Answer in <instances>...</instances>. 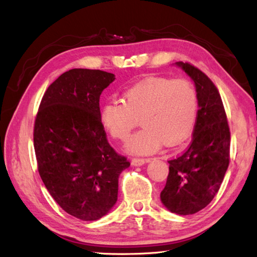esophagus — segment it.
<instances>
[{"label":"esophagus","mask_w":257,"mask_h":257,"mask_svg":"<svg viewBox=\"0 0 257 257\" xmlns=\"http://www.w3.org/2000/svg\"><path fill=\"white\" fill-rule=\"evenodd\" d=\"M149 161H150V159H145V158H134V159L132 160V163H133V166L139 167V166L145 165L146 162H149Z\"/></svg>","instance_id":"34e87169"}]
</instances>
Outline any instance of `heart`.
<instances>
[{
	"mask_svg": "<svg viewBox=\"0 0 257 257\" xmlns=\"http://www.w3.org/2000/svg\"><path fill=\"white\" fill-rule=\"evenodd\" d=\"M198 118V96L187 79L149 77L123 92L122 101L109 100L100 109V121L114 139L125 141L138 124L144 127L130 139L128 150L150 154L162 143L172 147L192 134Z\"/></svg>",
	"mask_w": 257,
	"mask_h": 257,
	"instance_id": "heart-1",
	"label": "heart"
}]
</instances>
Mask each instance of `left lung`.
Here are the masks:
<instances>
[{"label":"left lung","instance_id":"left-lung-1","mask_svg":"<svg viewBox=\"0 0 257 257\" xmlns=\"http://www.w3.org/2000/svg\"><path fill=\"white\" fill-rule=\"evenodd\" d=\"M177 64L194 81L199 110L189 147L168 161L160 198L168 210L188 215L204 209L220 190L230 163L231 134L216 86L192 64Z\"/></svg>","mask_w":257,"mask_h":257}]
</instances>
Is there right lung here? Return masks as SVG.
<instances>
[{
	"label": "right lung",
	"mask_w": 257,
	"mask_h": 257,
	"mask_svg": "<svg viewBox=\"0 0 257 257\" xmlns=\"http://www.w3.org/2000/svg\"><path fill=\"white\" fill-rule=\"evenodd\" d=\"M114 75L74 68L46 89L34 122L38 173L68 214L96 221L116 203L118 178L130 166L109 145L99 98Z\"/></svg>",
	"instance_id": "1"
}]
</instances>
